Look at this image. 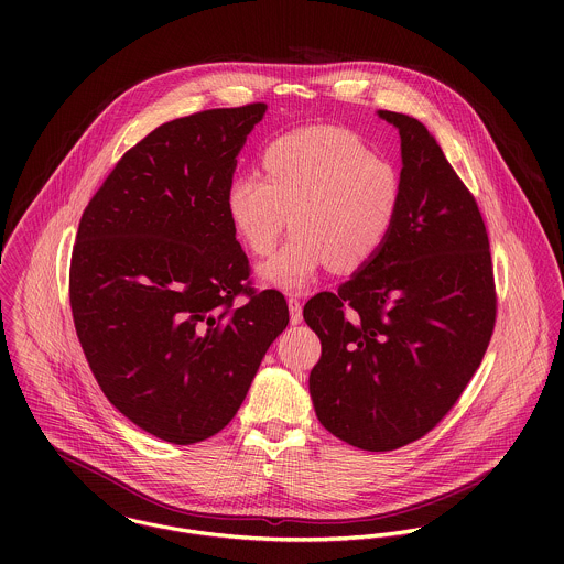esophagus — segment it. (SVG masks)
<instances>
[{
	"mask_svg": "<svg viewBox=\"0 0 564 564\" xmlns=\"http://www.w3.org/2000/svg\"><path fill=\"white\" fill-rule=\"evenodd\" d=\"M289 311H291V323H293V325L304 322V315H302V302H300L297 297H289Z\"/></svg>",
	"mask_w": 564,
	"mask_h": 564,
	"instance_id": "34e87169",
	"label": "esophagus"
}]
</instances>
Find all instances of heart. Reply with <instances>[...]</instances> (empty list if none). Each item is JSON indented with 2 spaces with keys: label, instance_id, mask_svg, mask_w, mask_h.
I'll return each instance as SVG.
<instances>
[{
  "label": "heart",
  "instance_id": "heart-1",
  "mask_svg": "<svg viewBox=\"0 0 564 564\" xmlns=\"http://www.w3.org/2000/svg\"><path fill=\"white\" fill-rule=\"evenodd\" d=\"M260 164L262 175L230 180L226 210L256 256L271 253L291 226L289 241L260 267L264 282L304 291L325 264L351 273L382 249L400 208V175L356 134L329 126L295 130L271 141Z\"/></svg>",
  "mask_w": 564,
  "mask_h": 564
}]
</instances>
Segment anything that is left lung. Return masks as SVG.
Masks as SVG:
<instances>
[{
	"label": "left lung",
	"instance_id": "8db88e82",
	"mask_svg": "<svg viewBox=\"0 0 564 564\" xmlns=\"http://www.w3.org/2000/svg\"><path fill=\"white\" fill-rule=\"evenodd\" d=\"M378 115L402 137L395 224L338 293L308 300L304 319L322 338L311 398L323 427L391 452L458 402L492 336L497 295L476 197L421 121Z\"/></svg>",
	"mask_w": 564,
	"mask_h": 564
}]
</instances>
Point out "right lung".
Instances as JSON below:
<instances>
[{"label": "right lung", "mask_w": 564, "mask_h": 564, "mask_svg": "<svg viewBox=\"0 0 564 564\" xmlns=\"http://www.w3.org/2000/svg\"><path fill=\"white\" fill-rule=\"evenodd\" d=\"M267 104L162 123L128 150L84 208L69 302L108 402L166 443L224 430L289 325L280 291H256L226 188Z\"/></svg>", "instance_id": "obj_1"}]
</instances>
